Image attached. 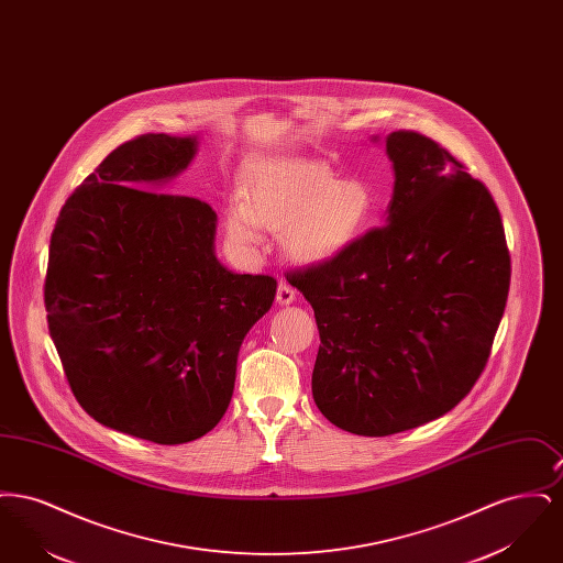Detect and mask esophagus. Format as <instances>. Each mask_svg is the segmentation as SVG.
Masks as SVG:
<instances>
[{
  "label": "esophagus",
  "instance_id": "obj_1",
  "mask_svg": "<svg viewBox=\"0 0 563 563\" xmlns=\"http://www.w3.org/2000/svg\"><path fill=\"white\" fill-rule=\"evenodd\" d=\"M295 301V291L289 285H278V291H276V303L278 306H289Z\"/></svg>",
  "mask_w": 563,
  "mask_h": 563
}]
</instances>
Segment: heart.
Segmentation results:
<instances>
[{"mask_svg":"<svg viewBox=\"0 0 563 563\" xmlns=\"http://www.w3.org/2000/svg\"><path fill=\"white\" fill-rule=\"evenodd\" d=\"M375 194L363 181H344L327 166L274 161L244 189V200L225 209V232L241 246L262 241V225L285 232L287 253L303 266L344 255L375 213Z\"/></svg>","mask_w":563,"mask_h":563,"instance_id":"obj_1","label":"heart"}]
</instances>
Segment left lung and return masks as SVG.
I'll use <instances>...</instances> for the list:
<instances>
[{"instance_id":"obj_1","label":"left lung","mask_w":563,"mask_h":563,"mask_svg":"<svg viewBox=\"0 0 563 563\" xmlns=\"http://www.w3.org/2000/svg\"><path fill=\"white\" fill-rule=\"evenodd\" d=\"M384 143L395 170L384 228L287 276L321 335L314 402L363 437L422 427L471 393L510 285L503 219L482 181L424 134Z\"/></svg>"}]
</instances>
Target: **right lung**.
<instances>
[{"label": "right lung", "instance_id": "right-lung-1", "mask_svg": "<svg viewBox=\"0 0 563 563\" xmlns=\"http://www.w3.org/2000/svg\"><path fill=\"white\" fill-rule=\"evenodd\" d=\"M198 136L143 134L84 179L54 225L48 329L76 399L108 429L161 445L223 418L242 340L272 306V276L214 255L217 214L162 194Z\"/></svg>", "mask_w": 563, "mask_h": 563}]
</instances>
